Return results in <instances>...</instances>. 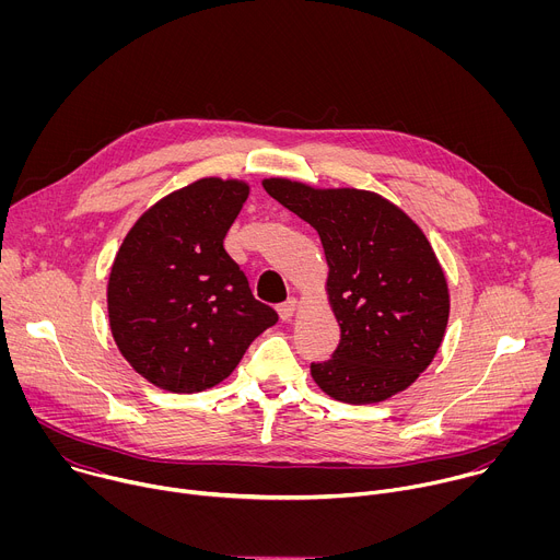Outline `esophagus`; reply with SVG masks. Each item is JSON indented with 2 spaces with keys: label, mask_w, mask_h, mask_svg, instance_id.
I'll return each instance as SVG.
<instances>
[{
  "label": "esophagus",
  "mask_w": 560,
  "mask_h": 560,
  "mask_svg": "<svg viewBox=\"0 0 560 560\" xmlns=\"http://www.w3.org/2000/svg\"><path fill=\"white\" fill-rule=\"evenodd\" d=\"M296 307H299V301H296L294 296H290L288 301H283L281 305H277V312H279V316H281V322H290V318H292L294 312H296Z\"/></svg>",
  "instance_id": "esophagus-1"
}]
</instances>
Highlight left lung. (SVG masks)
Here are the masks:
<instances>
[{
  "mask_svg": "<svg viewBox=\"0 0 560 560\" xmlns=\"http://www.w3.org/2000/svg\"><path fill=\"white\" fill-rule=\"evenodd\" d=\"M261 184L318 232L326 253L341 341L332 359L310 365L314 383L350 406L408 389L436 357L450 318L447 279L423 230L370 190L285 177Z\"/></svg>",
  "mask_w": 560,
  "mask_h": 560,
  "instance_id": "1",
  "label": "left lung"
}]
</instances>
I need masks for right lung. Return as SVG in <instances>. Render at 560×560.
<instances>
[{
  "label": "right lung",
  "instance_id": "obj_1",
  "mask_svg": "<svg viewBox=\"0 0 560 560\" xmlns=\"http://www.w3.org/2000/svg\"><path fill=\"white\" fill-rule=\"evenodd\" d=\"M248 195L244 179L201 177L128 230L108 277V322L121 357L148 383L177 394L214 387L277 324L223 248Z\"/></svg>",
  "mask_w": 560,
  "mask_h": 560
}]
</instances>
